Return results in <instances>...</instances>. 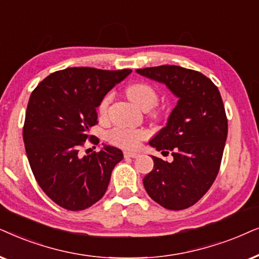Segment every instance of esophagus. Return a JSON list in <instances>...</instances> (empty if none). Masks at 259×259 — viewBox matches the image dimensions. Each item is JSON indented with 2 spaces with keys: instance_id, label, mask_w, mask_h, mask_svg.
Listing matches in <instances>:
<instances>
[{
  "instance_id": "1",
  "label": "esophagus",
  "mask_w": 259,
  "mask_h": 259,
  "mask_svg": "<svg viewBox=\"0 0 259 259\" xmlns=\"http://www.w3.org/2000/svg\"><path fill=\"white\" fill-rule=\"evenodd\" d=\"M139 153H136V151H130V150H125L124 151V156L125 157H132V158H136L139 156Z\"/></svg>"
}]
</instances>
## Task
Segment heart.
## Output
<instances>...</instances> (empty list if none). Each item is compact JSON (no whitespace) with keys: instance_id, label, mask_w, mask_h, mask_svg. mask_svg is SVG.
I'll use <instances>...</instances> for the list:
<instances>
[{"instance_id":"1","label":"heart","mask_w":259,"mask_h":259,"mask_svg":"<svg viewBox=\"0 0 259 259\" xmlns=\"http://www.w3.org/2000/svg\"><path fill=\"white\" fill-rule=\"evenodd\" d=\"M126 96L134 104L140 106L143 110H149L156 104L157 92L153 86L148 82L139 81L134 82L126 88ZM112 102V94H108L102 99L98 106V111L102 116H105L108 112L110 103ZM109 141L116 146L132 149L140 144L146 133L139 129H126V127H115L109 133Z\"/></svg>"}]
</instances>
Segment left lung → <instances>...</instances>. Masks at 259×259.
Masks as SVG:
<instances>
[{
    "label": "left lung",
    "instance_id": "obj_1",
    "mask_svg": "<svg viewBox=\"0 0 259 259\" xmlns=\"http://www.w3.org/2000/svg\"><path fill=\"white\" fill-rule=\"evenodd\" d=\"M162 82L179 98L167 125L149 141L167 162L156 156L154 169L143 179L151 199L167 209L180 211L198 202L218 175L227 137L225 108L217 86L198 71L174 65L136 70Z\"/></svg>",
    "mask_w": 259,
    "mask_h": 259
}]
</instances>
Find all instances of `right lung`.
Returning a JSON list of instances; mask_svg holds the SVG:
<instances>
[{
	"mask_svg": "<svg viewBox=\"0 0 259 259\" xmlns=\"http://www.w3.org/2000/svg\"><path fill=\"white\" fill-rule=\"evenodd\" d=\"M132 70L68 67L48 75L34 89L27 105L23 142L35 180L48 198L68 211H81L103 198L118 148L104 146L81 156L85 141L98 144L90 127L98 123L97 108Z\"/></svg>",
	"mask_w": 259,
	"mask_h": 259,
	"instance_id": "obj_1",
	"label": "right lung"
}]
</instances>
